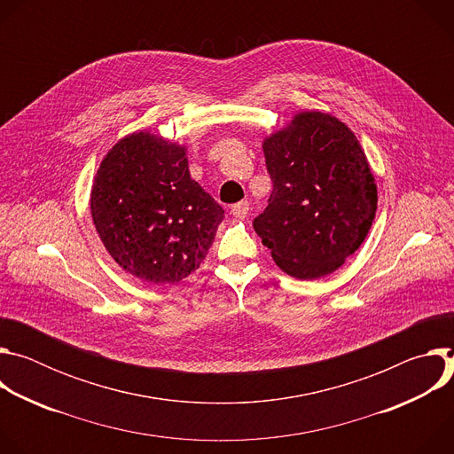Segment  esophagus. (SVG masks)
Segmentation results:
<instances>
[{"mask_svg":"<svg viewBox=\"0 0 454 454\" xmlns=\"http://www.w3.org/2000/svg\"><path fill=\"white\" fill-rule=\"evenodd\" d=\"M249 212V203L247 201H239L237 205L231 207V215L237 219H244Z\"/></svg>","mask_w":454,"mask_h":454,"instance_id":"1","label":"esophagus"}]
</instances>
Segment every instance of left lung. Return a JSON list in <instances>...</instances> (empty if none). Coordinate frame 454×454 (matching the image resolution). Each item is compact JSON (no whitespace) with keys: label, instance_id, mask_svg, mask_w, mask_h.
<instances>
[{"label":"left lung","instance_id":"left-lung-1","mask_svg":"<svg viewBox=\"0 0 454 454\" xmlns=\"http://www.w3.org/2000/svg\"><path fill=\"white\" fill-rule=\"evenodd\" d=\"M273 192L253 228L273 261L300 280L345 264L366 239L377 186L356 135L321 111L298 113L262 144Z\"/></svg>","mask_w":454,"mask_h":454}]
</instances>
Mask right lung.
<instances>
[{
	"label": "right lung",
	"mask_w": 454,
	"mask_h": 454,
	"mask_svg": "<svg viewBox=\"0 0 454 454\" xmlns=\"http://www.w3.org/2000/svg\"><path fill=\"white\" fill-rule=\"evenodd\" d=\"M91 217L121 270L144 282L176 284L207 258L224 210L190 177L184 147L140 131L102 160Z\"/></svg>",
	"instance_id": "obj_1"
}]
</instances>
